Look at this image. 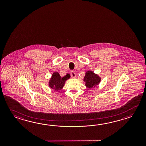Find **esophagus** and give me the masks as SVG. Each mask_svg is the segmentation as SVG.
Listing matches in <instances>:
<instances>
[{"label": "esophagus", "mask_w": 146, "mask_h": 146, "mask_svg": "<svg viewBox=\"0 0 146 146\" xmlns=\"http://www.w3.org/2000/svg\"><path fill=\"white\" fill-rule=\"evenodd\" d=\"M71 76L72 78H76V74L74 72H71Z\"/></svg>", "instance_id": "obj_1"}]
</instances>
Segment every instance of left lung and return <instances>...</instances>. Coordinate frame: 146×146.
Returning <instances> with one entry per match:
<instances>
[{"label": "left lung", "mask_w": 146, "mask_h": 146, "mask_svg": "<svg viewBox=\"0 0 146 146\" xmlns=\"http://www.w3.org/2000/svg\"><path fill=\"white\" fill-rule=\"evenodd\" d=\"M101 80V78L92 71L88 70L86 72L84 77V81L85 82V86L91 89L99 85Z\"/></svg>", "instance_id": "left-lung-1"}]
</instances>
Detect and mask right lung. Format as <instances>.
<instances>
[{"label":"right lung","mask_w":146,"mask_h":146,"mask_svg":"<svg viewBox=\"0 0 146 146\" xmlns=\"http://www.w3.org/2000/svg\"><path fill=\"white\" fill-rule=\"evenodd\" d=\"M70 78V75L68 74L62 77L58 72H54L49 79L48 86L50 88L56 91L62 90L65 84L66 81L69 79Z\"/></svg>","instance_id":"right-lung-1"}]
</instances>
